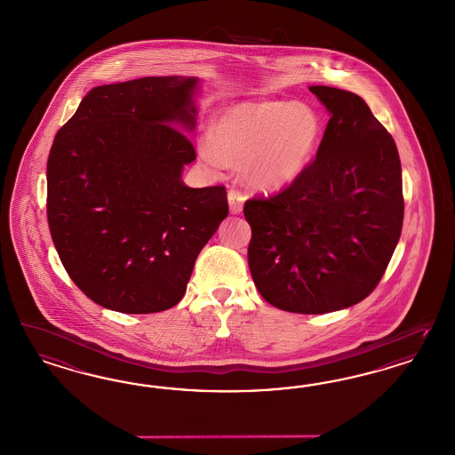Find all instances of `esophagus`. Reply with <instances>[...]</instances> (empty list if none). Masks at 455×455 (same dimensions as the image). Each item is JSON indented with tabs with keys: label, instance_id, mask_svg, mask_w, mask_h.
I'll return each instance as SVG.
<instances>
[{
	"label": "esophagus",
	"instance_id": "34e87169",
	"mask_svg": "<svg viewBox=\"0 0 455 455\" xmlns=\"http://www.w3.org/2000/svg\"><path fill=\"white\" fill-rule=\"evenodd\" d=\"M228 201H229V211H231L233 214L243 212V205H244L246 197H244L241 192L231 189V191L228 192Z\"/></svg>",
	"mask_w": 455,
	"mask_h": 455
}]
</instances>
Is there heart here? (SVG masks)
Segmentation results:
<instances>
[{
  "instance_id": "heart-1",
  "label": "heart",
  "mask_w": 455,
  "mask_h": 455,
  "mask_svg": "<svg viewBox=\"0 0 455 455\" xmlns=\"http://www.w3.org/2000/svg\"><path fill=\"white\" fill-rule=\"evenodd\" d=\"M320 139L322 120L308 103L254 100L218 110L196 150L212 172L239 167L248 186L273 191L307 171Z\"/></svg>"
}]
</instances>
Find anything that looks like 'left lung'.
I'll return each mask as SVG.
<instances>
[{
  "label": "left lung",
  "instance_id": "obj_1",
  "mask_svg": "<svg viewBox=\"0 0 455 455\" xmlns=\"http://www.w3.org/2000/svg\"><path fill=\"white\" fill-rule=\"evenodd\" d=\"M330 112L316 159L286 189L250 199L248 263L264 299L322 315L371 293L403 222L402 165L392 135L356 93L313 85Z\"/></svg>",
  "mask_w": 455,
  "mask_h": 455
}]
</instances>
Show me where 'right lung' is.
<instances>
[{
  "instance_id": "1",
  "label": "right lung",
  "mask_w": 455,
  "mask_h": 455,
  "mask_svg": "<svg viewBox=\"0 0 455 455\" xmlns=\"http://www.w3.org/2000/svg\"><path fill=\"white\" fill-rule=\"evenodd\" d=\"M196 76L92 88L46 162V214L75 284L103 308L157 313L182 299L194 263L229 212L224 186L192 189Z\"/></svg>"
}]
</instances>
